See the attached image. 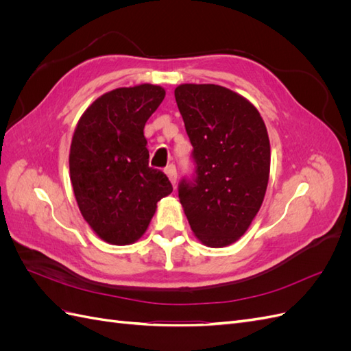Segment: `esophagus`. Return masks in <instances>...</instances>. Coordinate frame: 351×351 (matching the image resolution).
I'll return each instance as SVG.
<instances>
[{
    "label": "esophagus",
    "instance_id": "1",
    "mask_svg": "<svg viewBox=\"0 0 351 351\" xmlns=\"http://www.w3.org/2000/svg\"><path fill=\"white\" fill-rule=\"evenodd\" d=\"M165 174L168 176V178H169V182H171V184L173 186H176V183H177V169H176V165H173V164H169L165 169Z\"/></svg>",
    "mask_w": 351,
    "mask_h": 351
}]
</instances>
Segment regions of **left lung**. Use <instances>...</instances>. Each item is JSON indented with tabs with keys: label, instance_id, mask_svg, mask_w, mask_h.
Segmentation results:
<instances>
[{
	"label": "left lung",
	"instance_id": "left-lung-1",
	"mask_svg": "<svg viewBox=\"0 0 351 351\" xmlns=\"http://www.w3.org/2000/svg\"><path fill=\"white\" fill-rule=\"evenodd\" d=\"M174 97L196 162L195 182L178 186L180 204L205 246H230L247 231L267 192V125L252 102L219 84L184 83Z\"/></svg>",
	"mask_w": 351,
	"mask_h": 351
}]
</instances>
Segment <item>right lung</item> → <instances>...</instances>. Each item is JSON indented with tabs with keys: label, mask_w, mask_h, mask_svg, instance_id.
<instances>
[{
	"label": "right lung",
	"mask_w": 351,
	"mask_h": 351,
	"mask_svg": "<svg viewBox=\"0 0 351 351\" xmlns=\"http://www.w3.org/2000/svg\"><path fill=\"white\" fill-rule=\"evenodd\" d=\"M165 98L158 84L104 93L80 117L70 146V180L84 221L104 241L139 240L158 200L173 192L168 177L149 167L143 129Z\"/></svg>",
	"instance_id": "1"
}]
</instances>
